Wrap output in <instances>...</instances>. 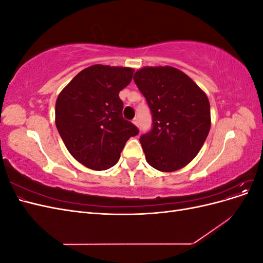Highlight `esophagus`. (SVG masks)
<instances>
[{"label": "esophagus", "instance_id": "1", "mask_svg": "<svg viewBox=\"0 0 263 263\" xmlns=\"http://www.w3.org/2000/svg\"><path fill=\"white\" fill-rule=\"evenodd\" d=\"M133 123H134L135 125H136L137 127H139V122H138V119H137V118H135L134 121H133Z\"/></svg>", "mask_w": 263, "mask_h": 263}]
</instances>
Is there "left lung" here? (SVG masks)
<instances>
[{"label": "left lung", "mask_w": 263, "mask_h": 263, "mask_svg": "<svg viewBox=\"0 0 263 263\" xmlns=\"http://www.w3.org/2000/svg\"><path fill=\"white\" fill-rule=\"evenodd\" d=\"M134 81L153 116V127L139 139L147 162L162 172L182 169L196 157L210 133L208 97L173 67H145Z\"/></svg>", "instance_id": "left-lung-1"}]
</instances>
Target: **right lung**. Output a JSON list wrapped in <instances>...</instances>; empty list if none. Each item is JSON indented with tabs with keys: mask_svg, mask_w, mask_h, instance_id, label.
<instances>
[{
	"mask_svg": "<svg viewBox=\"0 0 263 263\" xmlns=\"http://www.w3.org/2000/svg\"><path fill=\"white\" fill-rule=\"evenodd\" d=\"M134 69L95 65L79 72L55 102V126L69 153L92 170L117 163L126 141L138 135L123 117L119 92Z\"/></svg>",
	"mask_w": 263,
	"mask_h": 263,
	"instance_id": "1",
	"label": "right lung"
}]
</instances>
